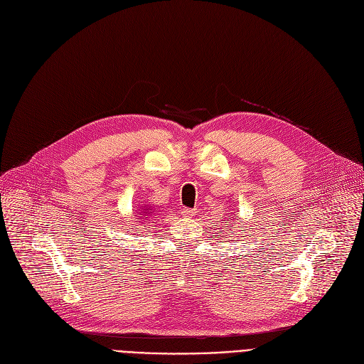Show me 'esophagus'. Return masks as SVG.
Returning <instances> with one entry per match:
<instances>
[{
  "label": "esophagus",
  "instance_id": "obj_1",
  "mask_svg": "<svg viewBox=\"0 0 364 364\" xmlns=\"http://www.w3.org/2000/svg\"><path fill=\"white\" fill-rule=\"evenodd\" d=\"M196 212H197L196 209L183 208V209H182V215H185V217H190V218H191V217H194V215H196Z\"/></svg>",
  "mask_w": 364,
  "mask_h": 364
}]
</instances>
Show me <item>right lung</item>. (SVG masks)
Returning a JSON list of instances; mask_svg holds the SVG:
<instances>
[{
	"label": "right lung",
	"mask_w": 364,
	"mask_h": 364,
	"mask_svg": "<svg viewBox=\"0 0 364 364\" xmlns=\"http://www.w3.org/2000/svg\"><path fill=\"white\" fill-rule=\"evenodd\" d=\"M150 214H152V209H147V210H144V215H150Z\"/></svg>",
	"instance_id": "obj_1"
}]
</instances>
